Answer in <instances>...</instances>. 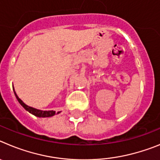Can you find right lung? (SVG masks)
I'll return each instance as SVG.
<instances>
[{
  "mask_svg": "<svg viewBox=\"0 0 160 160\" xmlns=\"http://www.w3.org/2000/svg\"><path fill=\"white\" fill-rule=\"evenodd\" d=\"M12 88H13V87H12ZM13 91H14V94H15V96H16L17 99H18V101L19 102L20 104H21V105H22V107L26 110V111H29V113H31V114L35 115V116L39 117V118H46V117H52L53 116L54 114H59V113L61 112V111H58V113H56L53 111H42V110H38V109L33 108V107L27 106L25 103L23 102V101H22L21 98H19V97H18V95H17L15 90H13Z\"/></svg>",
  "mask_w": 160,
  "mask_h": 160,
  "instance_id": "add662e5",
  "label": "right lung"
}]
</instances>
